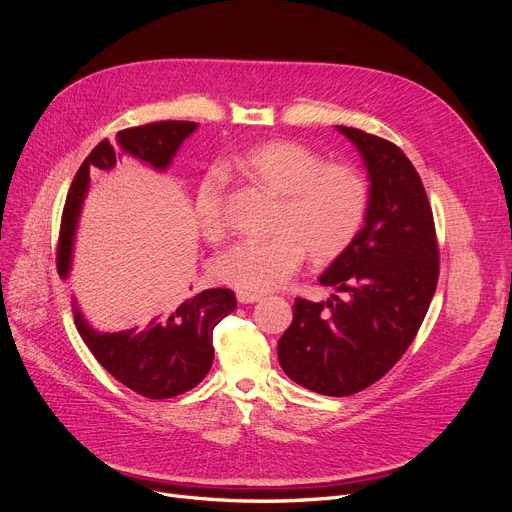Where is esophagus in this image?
Returning a JSON list of instances; mask_svg holds the SVG:
<instances>
[{
    "label": "esophagus",
    "mask_w": 512,
    "mask_h": 512,
    "mask_svg": "<svg viewBox=\"0 0 512 512\" xmlns=\"http://www.w3.org/2000/svg\"><path fill=\"white\" fill-rule=\"evenodd\" d=\"M237 300H239L241 304H255V302L263 300V296H261V294H255V292H245V290H239V292H237Z\"/></svg>",
    "instance_id": "esophagus-1"
}]
</instances>
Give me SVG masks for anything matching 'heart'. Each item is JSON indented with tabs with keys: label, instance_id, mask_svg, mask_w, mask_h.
Here are the masks:
<instances>
[{
	"label": "heart",
	"instance_id": "obj_1",
	"mask_svg": "<svg viewBox=\"0 0 512 512\" xmlns=\"http://www.w3.org/2000/svg\"><path fill=\"white\" fill-rule=\"evenodd\" d=\"M239 173L267 194L282 198L271 239L241 241L214 261L220 282L245 292L282 288L306 253L320 263L345 255L367 220L369 183L349 163H327L318 151L286 138L247 149ZM196 220L210 241L224 232L220 179L208 173L196 192Z\"/></svg>",
	"mask_w": 512,
	"mask_h": 512
}]
</instances>
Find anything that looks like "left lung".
Listing matches in <instances>:
<instances>
[{"label":"left lung","instance_id":"1","mask_svg":"<svg viewBox=\"0 0 512 512\" xmlns=\"http://www.w3.org/2000/svg\"><path fill=\"white\" fill-rule=\"evenodd\" d=\"M337 128L361 153L371 181L365 226L318 280L347 300L296 298L277 357L296 384L351 396L384 378L414 341L437 290L439 247L425 185L410 159L386 138Z\"/></svg>","mask_w":512,"mask_h":512}]
</instances>
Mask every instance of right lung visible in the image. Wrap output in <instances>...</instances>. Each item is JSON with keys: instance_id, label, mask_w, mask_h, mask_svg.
Instances as JSON below:
<instances>
[{"instance_id": "1", "label": "right lung", "mask_w": 512, "mask_h": 512, "mask_svg": "<svg viewBox=\"0 0 512 512\" xmlns=\"http://www.w3.org/2000/svg\"><path fill=\"white\" fill-rule=\"evenodd\" d=\"M196 128V122L185 120L132 126L116 134V145L106 138L87 155L73 177L63 208L57 245V271L61 277H67L71 269L73 237L89 190V173L112 171L122 155L165 171L181 143ZM235 308V292L212 288L190 296L163 316L151 318L141 329L98 333L73 304L75 327L100 365L120 384L151 400L179 396L206 378L214 361V327Z\"/></svg>"}]
</instances>
